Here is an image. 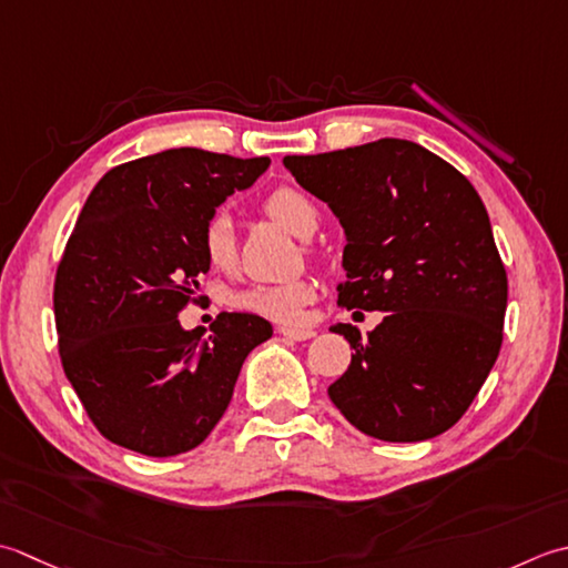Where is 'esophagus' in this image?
I'll return each mask as SVG.
<instances>
[{
    "label": "esophagus",
    "mask_w": 568,
    "mask_h": 568,
    "mask_svg": "<svg viewBox=\"0 0 568 568\" xmlns=\"http://www.w3.org/2000/svg\"><path fill=\"white\" fill-rule=\"evenodd\" d=\"M280 333L288 341H308V338H314V335H316L314 328H292V326H282Z\"/></svg>",
    "instance_id": "34e87169"
}]
</instances>
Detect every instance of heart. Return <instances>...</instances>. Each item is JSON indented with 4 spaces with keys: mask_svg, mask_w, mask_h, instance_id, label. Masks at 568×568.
<instances>
[{
    "mask_svg": "<svg viewBox=\"0 0 568 568\" xmlns=\"http://www.w3.org/2000/svg\"><path fill=\"white\" fill-rule=\"evenodd\" d=\"M262 211L288 233L308 237L318 225V211L306 193L294 186L274 189L262 203ZM201 250L205 262L215 272H233L237 264V242L233 223L225 215H213L201 233ZM316 288L308 280H292L282 284H252L233 294L230 304L247 314H257L276 323H298L304 308L314 301Z\"/></svg>",
    "mask_w": 568,
    "mask_h": 568,
    "instance_id": "1",
    "label": "heart"
}]
</instances>
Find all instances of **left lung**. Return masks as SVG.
I'll use <instances>...</instances> for the list:
<instances>
[{
	"label": "left lung",
	"mask_w": 568,
	"mask_h": 568,
	"mask_svg": "<svg viewBox=\"0 0 568 568\" xmlns=\"http://www.w3.org/2000/svg\"><path fill=\"white\" fill-rule=\"evenodd\" d=\"M284 166L331 205L348 237L338 306L385 311L328 397L379 442L448 432L483 387L503 345L507 272L470 181L407 139H377Z\"/></svg>",
	"instance_id": "8db88e82"
}]
</instances>
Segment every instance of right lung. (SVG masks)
<instances>
[{"label": "right lung", "instance_id": "add662e5", "mask_svg": "<svg viewBox=\"0 0 568 568\" xmlns=\"http://www.w3.org/2000/svg\"><path fill=\"white\" fill-rule=\"evenodd\" d=\"M267 156L169 149L110 169L78 215L53 284L63 373L108 442L166 458L203 444L225 414L252 348L272 335L254 314L183 331L211 270L201 233L250 189Z\"/></svg>", "mask_w": 568, "mask_h": 568}]
</instances>
